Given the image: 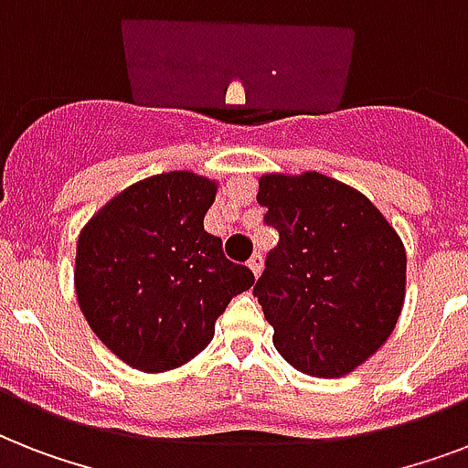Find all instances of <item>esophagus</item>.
<instances>
[{"mask_svg": "<svg viewBox=\"0 0 468 468\" xmlns=\"http://www.w3.org/2000/svg\"><path fill=\"white\" fill-rule=\"evenodd\" d=\"M248 267L252 270V274H255V277H260V271H262V255H260V252H255V255L250 257Z\"/></svg>", "mask_w": 468, "mask_h": 468, "instance_id": "esophagus-1", "label": "esophagus"}]
</instances>
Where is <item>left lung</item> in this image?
I'll list each match as a JSON object with an SVG mask.
<instances>
[{
	"label": "left lung",
	"mask_w": 468,
	"mask_h": 468,
	"mask_svg": "<svg viewBox=\"0 0 468 468\" xmlns=\"http://www.w3.org/2000/svg\"><path fill=\"white\" fill-rule=\"evenodd\" d=\"M279 230L255 296L274 347L303 374L345 377L377 352L406 299V248L362 191L320 172L262 175Z\"/></svg>",
	"instance_id": "8db88e82"
}]
</instances>
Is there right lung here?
<instances>
[{
  "label": "right lung",
  "instance_id": "1",
  "mask_svg": "<svg viewBox=\"0 0 468 468\" xmlns=\"http://www.w3.org/2000/svg\"><path fill=\"white\" fill-rule=\"evenodd\" d=\"M216 191V179L184 169L148 176L101 206L77 238V303L133 369L157 374L194 359L230 299L255 284L204 230Z\"/></svg>",
  "mask_w": 468,
  "mask_h": 468
}]
</instances>
